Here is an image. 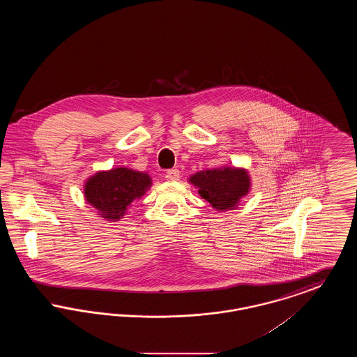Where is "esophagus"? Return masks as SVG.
I'll list each match as a JSON object with an SVG mask.
<instances>
[{
	"label": "esophagus",
	"instance_id": "1",
	"mask_svg": "<svg viewBox=\"0 0 357 357\" xmlns=\"http://www.w3.org/2000/svg\"><path fill=\"white\" fill-rule=\"evenodd\" d=\"M179 170L178 169H171V170H167L166 172V179L167 181H178L179 179Z\"/></svg>",
	"mask_w": 357,
	"mask_h": 357
}]
</instances>
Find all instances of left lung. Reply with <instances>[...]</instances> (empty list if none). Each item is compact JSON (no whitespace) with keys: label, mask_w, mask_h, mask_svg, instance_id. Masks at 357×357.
Returning <instances> with one entry per match:
<instances>
[{"label":"left lung","mask_w":357,"mask_h":357,"mask_svg":"<svg viewBox=\"0 0 357 357\" xmlns=\"http://www.w3.org/2000/svg\"><path fill=\"white\" fill-rule=\"evenodd\" d=\"M198 188L199 195L215 210L236 208L239 199L250 190V176L245 169L222 167L199 171L188 179Z\"/></svg>","instance_id":"1"}]
</instances>
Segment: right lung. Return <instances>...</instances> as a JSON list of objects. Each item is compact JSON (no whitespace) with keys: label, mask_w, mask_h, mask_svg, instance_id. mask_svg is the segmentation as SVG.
I'll list each match as a JSON object with an SVG mask.
<instances>
[{"label":"right lung","mask_w":357,"mask_h":357,"mask_svg":"<svg viewBox=\"0 0 357 357\" xmlns=\"http://www.w3.org/2000/svg\"><path fill=\"white\" fill-rule=\"evenodd\" d=\"M151 185L147 172L127 167L99 171L85 182V201L98 210V215L107 221L116 222Z\"/></svg>","instance_id":"right-lung-1"}]
</instances>
